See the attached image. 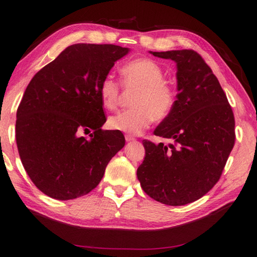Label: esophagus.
I'll return each instance as SVG.
<instances>
[{
    "label": "esophagus",
    "instance_id": "34e87169",
    "mask_svg": "<svg viewBox=\"0 0 257 257\" xmlns=\"http://www.w3.org/2000/svg\"><path fill=\"white\" fill-rule=\"evenodd\" d=\"M135 139H134V136H132V135H130V134H126L125 135V141H126V142H131V141H134Z\"/></svg>",
    "mask_w": 257,
    "mask_h": 257
}]
</instances>
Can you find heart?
I'll list each match as a JSON object with an SVG mask.
<instances>
[{"mask_svg":"<svg viewBox=\"0 0 257 257\" xmlns=\"http://www.w3.org/2000/svg\"><path fill=\"white\" fill-rule=\"evenodd\" d=\"M164 71L151 59H136L121 69V83L126 90H135L131 107L107 121V126L119 132L138 135L148 128L154 119H164L175 105V92L164 81ZM102 106L114 111L121 97V85L111 76H105L98 85Z\"/></svg>","mask_w":257,"mask_h":257,"instance_id":"1","label":"heart"}]
</instances>
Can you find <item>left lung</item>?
I'll return each instance as SVG.
<instances>
[{"instance_id": "8db88e82", "label": "left lung", "mask_w": 257, "mask_h": 257, "mask_svg": "<svg viewBox=\"0 0 257 257\" xmlns=\"http://www.w3.org/2000/svg\"><path fill=\"white\" fill-rule=\"evenodd\" d=\"M177 65L175 105L154 134L172 144L143 141L138 169L143 191L153 200L179 206L204 196L218 182L235 143L232 107L217 77L193 50L151 52Z\"/></svg>"}]
</instances>
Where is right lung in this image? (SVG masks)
Listing matches in <instances>:
<instances>
[{"instance_id":"1","label":"right lung","mask_w":257,"mask_h":257,"mask_svg":"<svg viewBox=\"0 0 257 257\" xmlns=\"http://www.w3.org/2000/svg\"><path fill=\"white\" fill-rule=\"evenodd\" d=\"M127 52L113 44L71 45L29 83L15 136L26 173L45 195L60 201L86 195L124 146L122 132L101 128L106 117L98 85Z\"/></svg>"}]
</instances>
